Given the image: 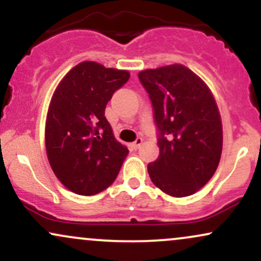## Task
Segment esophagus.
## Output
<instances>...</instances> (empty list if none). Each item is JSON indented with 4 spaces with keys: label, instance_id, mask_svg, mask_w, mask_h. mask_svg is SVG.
<instances>
[{
    "label": "esophagus",
    "instance_id": "obj_1",
    "mask_svg": "<svg viewBox=\"0 0 261 261\" xmlns=\"http://www.w3.org/2000/svg\"><path fill=\"white\" fill-rule=\"evenodd\" d=\"M142 142H143V140L141 139V137H137L136 139V141H135V142H133V148H135V149H137V148H140V146L142 145Z\"/></svg>",
    "mask_w": 261,
    "mask_h": 261
}]
</instances>
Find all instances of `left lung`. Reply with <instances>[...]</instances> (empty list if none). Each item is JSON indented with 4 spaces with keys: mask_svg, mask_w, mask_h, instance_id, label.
Here are the masks:
<instances>
[{
    "mask_svg": "<svg viewBox=\"0 0 261 261\" xmlns=\"http://www.w3.org/2000/svg\"><path fill=\"white\" fill-rule=\"evenodd\" d=\"M148 93L160 155L147 166L151 180L170 196L193 195L216 172L222 153V122L205 82L175 64L139 73Z\"/></svg>",
    "mask_w": 261,
    "mask_h": 261,
    "instance_id": "obj_1",
    "label": "left lung"
}]
</instances>
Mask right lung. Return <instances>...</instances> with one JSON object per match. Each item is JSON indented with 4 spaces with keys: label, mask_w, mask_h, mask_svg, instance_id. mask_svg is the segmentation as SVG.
<instances>
[{
    "label": "right lung",
    "mask_w": 261,
    "mask_h": 261,
    "mask_svg": "<svg viewBox=\"0 0 261 261\" xmlns=\"http://www.w3.org/2000/svg\"><path fill=\"white\" fill-rule=\"evenodd\" d=\"M128 79L127 71L83 61L54 92L45 126L46 153L55 175L74 194L100 193L120 172L128 149L115 140L104 113Z\"/></svg>",
    "instance_id": "right-lung-1"
}]
</instances>
